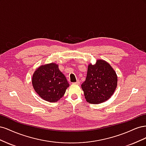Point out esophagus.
<instances>
[{"mask_svg":"<svg viewBox=\"0 0 146 146\" xmlns=\"http://www.w3.org/2000/svg\"><path fill=\"white\" fill-rule=\"evenodd\" d=\"M79 83H80V81H79L78 80H77L76 82H74L73 83V84H76V85H79Z\"/></svg>","mask_w":146,"mask_h":146,"instance_id":"obj_1","label":"esophagus"}]
</instances>
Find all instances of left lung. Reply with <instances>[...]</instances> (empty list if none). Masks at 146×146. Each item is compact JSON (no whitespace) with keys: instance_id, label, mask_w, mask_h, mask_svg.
Returning a JSON list of instances; mask_svg holds the SVG:
<instances>
[{"instance_id":"left-lung-1","label":"left lung","mask_w":146,"mask_h":146,"mask_svg":"<svg viewBox=\"0 0 146 146\" xmlns=\"http://www.w3.org/2000/svg\"><path fill=\"white\" fill-rule=\"evenodd\" d=\"M117 85V76L110 64L103 60H97L88 66L85 81L82 88L87 102L99 104L108 100Z\"/></svg>"}]
</instances>
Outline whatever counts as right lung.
<instances>
[{
  "label": "right lung",
  "mask_w": 146,
  "mask_h": 146,
  "mask_svg": "<svg viewBox=\"0 0 146 146\" xmlns=\"http://www.w3.org/2000/svg\"><path fill=\"white\" fill-rule=\"evenodd\" d=\"M32 85L39 97L49 102H56L69 86L67 79L55 63L43 64L33 75Z\"/></svg>",
  "instance_id": "1"
}]
</instances>
